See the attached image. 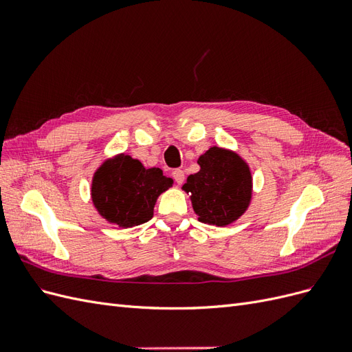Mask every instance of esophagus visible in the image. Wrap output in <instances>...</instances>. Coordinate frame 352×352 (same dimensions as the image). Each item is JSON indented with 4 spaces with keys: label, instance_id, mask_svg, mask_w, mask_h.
I'll return each instance as SVG.
<instances>
[{
    "label": "esophagus",
    "instance_id": "34e87169",
    "mask_svg": "<svg viewBox=\"0 0 352 352\" xmlns=\"http://www.w3.org/2000/svg\"><path fill=\"white\" fill-rule=\"evenodd\" d=\"M173 179L176 180V182H177L179 185H182V184H184V180H185V173H184V170H182V168H176V170H173Z\"/></svg>",
    "mask_w": 352,
    "mask_h": 352
}]
</instances>
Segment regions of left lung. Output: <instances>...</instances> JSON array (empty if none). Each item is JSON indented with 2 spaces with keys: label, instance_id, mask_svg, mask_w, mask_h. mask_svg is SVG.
Listing matches in <instances>:
<instances>
[{
  "label": "left lung",
  "instance_id": "8db88e82",
  "mask_svg": "<svg viewBox=\"0 0 352 352\" xmlns=\"http://www.w3.org/2000/svg\"><path fill=\"white\" fill-rule=\"evenodd\" d=\"M199 172L186 179L198 220L206 225L226 226L247 210L252 179L243 160L232 151L212 146L198 158Z\"/></svg>",
  "mask_w": 352,
  "mask_h": 352
}]
</instances>
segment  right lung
Here are the masks:
<instances>
[{
    "label": "right lung",
    "instance_id": "1",
    "mask_svg": "<svg viewBox=\"0 0 352 352\" xmlns=\"http://www.w3.org/2000/svg\"><path fill=\"white\" fill-rule=\"evenodd\" d=\"M172 184L160 168H145L141 162L122 154L95 173L92 201L102 217L132 228L153 219L157 197Z\"/></svg>",
    "mask_w": 352,
    "mask_h": 352
}]
</instances>
